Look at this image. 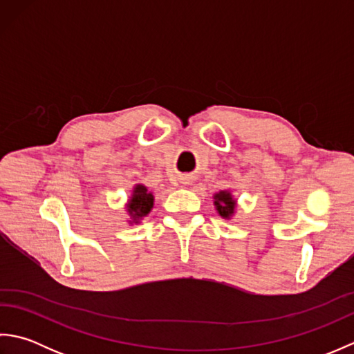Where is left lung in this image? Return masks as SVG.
<instances>
[{
	"mask_svg": "<svg viewBox=\"0 0 354 354\" xmlns=\"http://www.w3.org/2000/svg\"><path fill=\"white\" fill-rule=\"evenodd\" d=\"M213 204L217 214H219L222 219L230 221L237 213V199L234 198V194H232L230 189L214 193Z\"/></svg>",
	"mask_w": 354,
	"mask_h": 354,
	"instance_id": "obj_1",
	"label": "left lung"
}]
</instances>
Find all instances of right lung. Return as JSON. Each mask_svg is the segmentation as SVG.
Returning a JSON list of instances; mask_svg holds the SVG:
<instances>
[{"label":"right lung","mask_w":354,"mask_h":354,"mask_svg":"<svg viewBox=\"0 0 354 354\" xmlns=\"http://www.w3.org/2000/svg\"><path fill=\"white\" fill-rule=\"evenodd\" d=\"M155 196L145 184H135L131 190L129 199L124 204V212L129 216L127 223L138 225L145 217L152 212Z\"/></svg>","instance_id":"add662e5"}]
</instances>
